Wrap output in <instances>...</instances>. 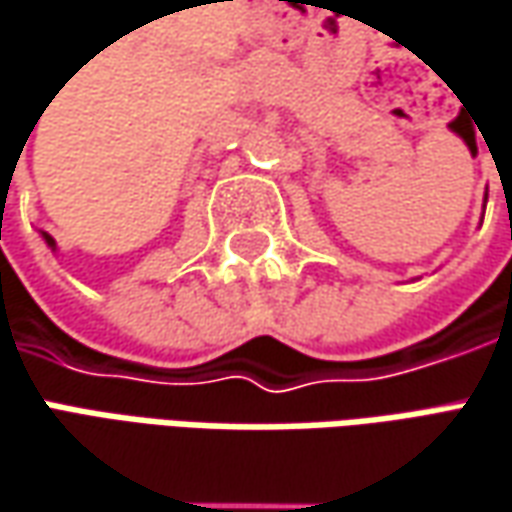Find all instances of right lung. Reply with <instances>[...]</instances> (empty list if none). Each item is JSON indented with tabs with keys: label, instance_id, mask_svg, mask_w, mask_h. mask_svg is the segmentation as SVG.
Returning a JSON list of instances; mask_svg holds the SVG:
<instances>
[{
	"label": "right lung",
	"instance_id": "obj_1",
	"mask_svg": "<svg viewBox=\"0 0 512 512\" xmlns=\"http://www.w3.org/2000/svg\"><path fill=\"white\" fill-rule=\"evenodd\" d=\"M45 240H48V246H51V249H54L56 243H54V237H51V234H45Z\"/></svg>",
	"mask_w": 512,
	"mask_h": 512
}]
</instances>
